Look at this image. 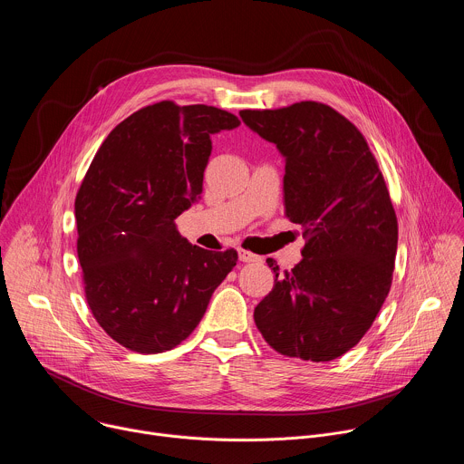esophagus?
<instances>
[{
	"instance_id": "34e87169",
	"label": "esophagus",
	"mask_w": 464,
	"mask_h": 464,
	"mask_svg": "<svg viewBox=\"0 0 464 464\" xmlns=\"http://www.w3.org/2000/svg\"><path fill=\"white\" fill-rule=\"evenodd\" d=\"M238 258L242 260V262H260L262 258L258 256V255H255V253H251V251H246V249H238Z\"/></svg>"
}]
</instances>
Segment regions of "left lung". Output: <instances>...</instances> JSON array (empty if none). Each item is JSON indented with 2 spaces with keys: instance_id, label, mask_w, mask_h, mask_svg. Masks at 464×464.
Segmentation results:
<instances>
[{
  "instance_id": "obj_1",
  "label": "left lung",
  "mask_w": 464,
  "mask_h": 464,
  "mask_svg": "<svg viewBox=\"0 0 464 464\" xmlns=\"http://www.w3.org/2000/svg\"><path fill=\"white\" fill-rule=\"evenodd\" d=\"M244 124L285 158V213L303 227V260L276 274L255 308L277 353L330 362L351 351L380 312L394 270L399 224L360 130L326 104L242 110Z\"/></svg>"
}]
</instances>
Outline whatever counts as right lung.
<instances>
[{
  "label": "right lung",
  "mask_w": 464,
  "mask_h": 464,
  "mask_svg": "<svg viewBox=\"0 0 464 464\" xmlns=\"http://www.w3.org/2000/svg\"><path fill=\"white\" fill-rule=\"evenodd\" d=\"M240 124L206 104L163 101L126 117L93 158L75 200L86 299L122 347L156 354L204 317L237 251L192 246L176 218L202 194L211 136Z\"/></svg>",
  "instance_id": "obj_1"
}]
</instances>
